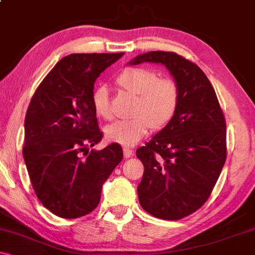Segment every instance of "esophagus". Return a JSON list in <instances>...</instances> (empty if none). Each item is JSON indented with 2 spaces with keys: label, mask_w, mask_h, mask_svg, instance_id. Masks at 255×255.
Returning a JSON list of instances; mask_svg holds the SVG:
<instances>
[{
  "label": "esophagus",
  "mask_w": 255,
  "mask_h": 255,
  "mask_svg": "<svg viewBox=\"0 0 255 255\" xmlns=\"http://www.w3.org/2000/svg\"><path fill=\"white\" fill-rule=\"evenodd\" d=\"M133 153H134V151L131 150V148H128V147L124 148V156H125V158L131 157V156H133Z\"/></svg>",
  "instance_id": "obj_1"
}]
</instances>
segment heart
<instances>
[{"label": "heart", "mask_w": 255, "mask_h": 255, "mask_svg": "<svg viewBox=\"0 0 255 255\" xmlns=\"http://www.w3.org/2000/svg\"><path fill=\"white\" fill-rule=\"evenodd\" d=\"M120 87L136 96L134 118L119 120L105 128V137L122 146H133L151 128L164 127L176 113L180 103V89L171 79H159L153 69L128 67L116 78ZM92 109L98 118L111 119L109 92L105 86H97L91 93Z\"/></svg>", "instance_id": "b5f03b06"}]
</instances>
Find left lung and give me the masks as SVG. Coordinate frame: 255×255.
I'll list each match as a JSON object with an SVG mask.
<instances>
[{
  "label": "left lung",
  "instance_id": "8db88e82",
  "mask_svg": "<svg viewBox=\"0 0 255 255\" xmlns=\"http://www.w3.org/2000/svg\"><path fill=\"white\" fill-rule=\"evenodd\" d=\"M145 62L169 69L180 103L169 124L136 150L144 164L137 197L150 215L177 221L211 195L227 158V125L215 90L197 64L168 51L139 55L130 64Z\"/></svg>",
  "mask_w": 255,
  "mask_h": 255
}]
</instances>
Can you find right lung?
<instances>
[{"label":"right lung","mask_w":255,"mask_h":255,"mask_svg":"<svg viewBox=\"0 0 255 255\" xmlns=\"http://www.w3.org/2000/svg\"><path fill=\"white\" fill-rule=\"evenodd\" d=\"M122 56L124 52L63 57L27 108L22 154L28 176L40 203L61 218L92 212L103 183L124 157L119 144L89 152L103 137L91 104L93 85Z\"/></svg>","instance_id":"1"}]
</instances>
